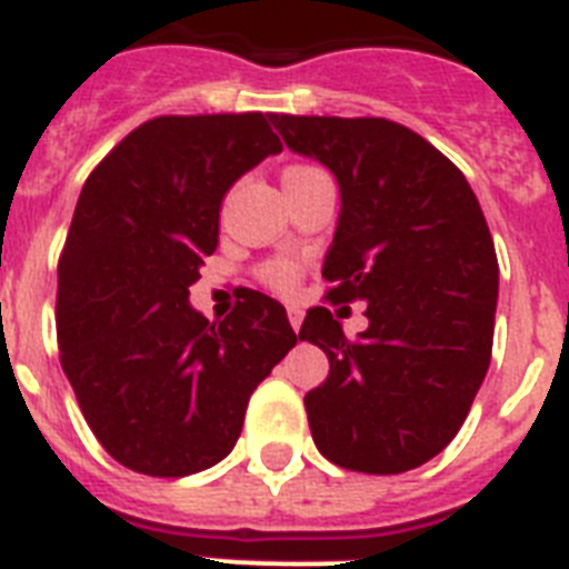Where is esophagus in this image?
<instances>
[{"instance_id":"esophagus-1","label":"esophagus","mask_w":569,"mask_h":569,"mask_svg":"<svg viewBox=\"0 0 569 569\" xmlns=\"http://www.w3.org/2000/svg\"><path fill=\"white\" fill-rule=\"evenodd\" d=\"M288 319L290 326H293V331H299V326H302V311H299V308H288Z\"/></svg>"}]
</instances>
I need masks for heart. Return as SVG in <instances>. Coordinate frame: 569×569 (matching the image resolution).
<instances>
[{"label": "heart", "instance_id": "1", "mask_svg": "<svg viewBox=\"0 0 569 569\" xmlns=\"http://www.w3.org/2000/svg\"><path fill=\"white\" fill-rule=\"evenodd\" d=\"M308 166H293L288 168V171H305ZM261 276H264V281L270 284L273 290H279V293H290V290L296 288V281H299V270H296V264H290V261H273V264H267L264 270H261Z\"/></svg>", "mask_w": 569, "mask_h": 569}]
</instances>
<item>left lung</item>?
I'll return each mask as SVG.
<instances>
[{
	"mask_svg": "<svg viewBox=\"0 0 569 569\" xmlns=\"http://www.w3.org/2000/svg\"><path fill=\"white\" fill-rule=\"evenodd\" d=\"M270 121L293 153L337 177L340 218L322 276L331 302H366L369 319L349 340L328 308L305 317L299 337L331 363L305 396L313 442L349 471L419 468L459 433L491 363L500 270L477 194L396 121Z\"/></svg>",
	"mask_w": 569,
	"mask_h": 569,
	"instance_id": "1",
	"label": "left lung"
}]
</instances>
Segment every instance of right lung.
<instances>
[{"label": "right lung", "mask_w": 569, "mask_h": 569, "mask_svg": "<svg viewBox=\"0 0 569 569\" xmlns=\"http://www.w3.org/2000/svg\"><path fill=\"white\" fill-rule=\"evenodd\" d=\"M279 150L264 112L159 116L83 182L58 264L60 363L96 439L130 471L218 465L296 346L284 308L258 290L223 322L189 305L223 197Z\"/></svg>", "instance_id": "1"}]
</instances>
